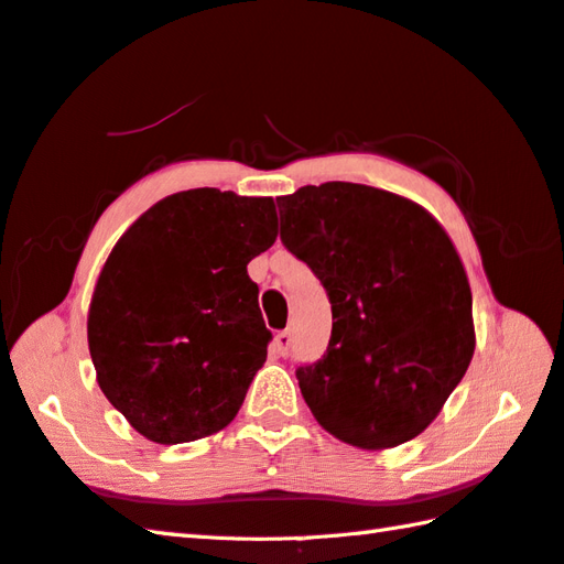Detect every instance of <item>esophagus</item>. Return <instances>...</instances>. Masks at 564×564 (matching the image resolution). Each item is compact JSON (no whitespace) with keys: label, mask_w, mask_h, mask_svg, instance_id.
Listing matches in <instances>:
<instances>
[{"label":"esophagus","mask_w":564,"mask_h":564,"mask_svg":"<svg viewBox=\"0 0 564 564\" xmlns=\"http://www.w3.org/2000/svg\"><path fill=\"white\" fill-rule=\"evenodd\" d=\"M291 345H293V333H291V329H281V333L273 337V347H275V351H279L281 357L289 355Z\"/></svg>","instance_id":"1"}]
</instances>
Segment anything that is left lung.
Here are the masks:
<instances>
[{"instance_id": "obj_1", "label": "left lung", "mask_w": 564, "mask_h": 564, "mask_svg": "<svg viewBox=\"0 0 564 564\" xmlns=\"http://www.w3.org/2000/svg\"><path fill=\"white\" fill-rule=\"evenodd\" d=\"M281 239L325 285L333 335L295 371L315 421L359 449H391L435 421L477 347L471 289L423 205L359 183L279 197Z\"/></svg>"}]
</instances>
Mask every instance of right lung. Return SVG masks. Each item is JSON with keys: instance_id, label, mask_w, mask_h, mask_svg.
Masks as SVG:
<instances>
[{"instance_id": "obj_1", "label": "right lung", "mask_w": 564, "mask_h": 564, "mask_svg": "<svg viewBox=\"0 0 564 564\" xmlns=\"http://www.w3.org/2000/svg\"><path fill=\"white\" fill-rule=\"evenodd\" d=\"M279 237L273 197L195 187L151 205L109 251L87 311L97 383L151 443L225 430L271 333L247 263Z\"/></svg>"}]
</instances>
